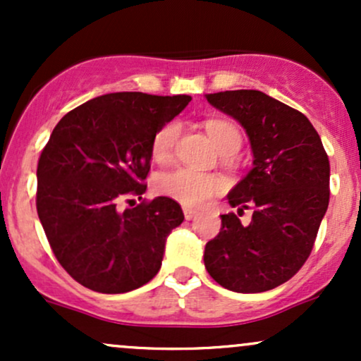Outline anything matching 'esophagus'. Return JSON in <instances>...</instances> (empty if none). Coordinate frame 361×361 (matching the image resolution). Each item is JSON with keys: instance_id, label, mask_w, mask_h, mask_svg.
I'll return each instance as SVG.
<instances>
[{"instance_id": "esophagus-1", "label": "esophagus", "mask_w": 361, "mask_h": 361, "mask_svg": "<svg viewBox=\"0 0 361 361\" xmlns=\"http://www.w3.org/2000/svg\"><path fill=\"white\" fill-rule=\"evenodd\" d=\"M183 214H185L186 221H192V219H195V215H197V212H195V210H192V209H188V207H185Z\"/></svg>"}]
</instances>
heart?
<instances>
[{"label":"heart","instance_id":"heart-1","mask_svg":"<svg viewBox=\"0 0 361 361\" xmlns=\"http://www.w3.org/2000/svg\"><path fill=\"white\" fill-rule=\"evenodd\" d=\"M205 128L215 147L221 151V154L231 156L241 147L243 134L239 127L231 120L210 118L205 122ZM180 132L181 127L176 120H171V122L157 128L151 142V154L157 163H166L169 157L173 156ZM224 186H226V183H224L221 176L198 173L186 168L161 173L154 181L157 193L173 198V200L180 202L185 207H193V209H198V207L212 200L215 195L222 192Z\"/></svg>","mask_w":361,"mask_h":361}]
</instances>
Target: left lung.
I'll return each instance as SVG.
<instances>
[{
  "instance_id": "obj_1",
  "label": "left lung",
  "mask_w": 361,
  "mask_h": 361,
  "mask_svg": "<svg viewBox=\"0 0 361 361\" xmlns=\"http://www.w3.org/2000/svg\"><path fill=\"white\" fill-rule=\"evenodd\" d=\"M250 137L252 169L231 190L233 207L252 210L243 226L234 212L205 246V268L224 288L267 292L292 279L312 251L329 205V157L299 110L258 90L207 94Z\"/></svg>"
}]
</instances>
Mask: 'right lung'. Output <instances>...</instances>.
<instances>
[{"mask_svg":"<svg viewBox=\"0 0 361 361\" xmlns=\"http://www.w3.org/2000/svg\"><path fill=\"white\" fill-rule=\"evenodd\" d=\"M188 94L122 91L82 103L54 127L37 164V214L54 256L82 287L123 293L159 271L168 234L183 222L178 202L142 200L157 128Z\"/></svg>","mask_w":361,"mask_h":361,"instance_id":"right-lung-1","label":"right lung"}]
</instances>
